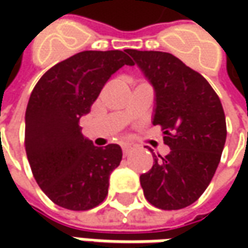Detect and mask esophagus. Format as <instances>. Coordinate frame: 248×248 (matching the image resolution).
Masks as SVG:
<instances>
[{
	"label": "esophagus",
	"mask_w": 248,
	"mask_h": 248,
	"mask_svg": "<svg viewBox=\"0 0 248 248\" xmlns=\"http://www.w3.org/2000/svg\"><path fill=\"white\" fill-rule=\"evenodd\" d=\"M131 150H132L131 146H128V145H123V155H124V156H128L129 153H131Z\"/></svg>",
	"instance_id": "esophagus-1"
}]
</instances>
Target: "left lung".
Returning a JSON list of instances; mask_svg holds the SVG:
<instances>
[{
  "label": "left lung",
  "instance_id": "1",
  "mask_svg": "<svg viewBox=\"0 0 248 248\" xmlns=\"http://www.w3.org/2000/svg\"><path fill=\"white\" fill-rule=\"evenodd\" d=\"M155 90L153 124L161 125L170 153H153L152 170L139 181L150 204L185 208L203 195L219 164L226 140L221 100L200 73L174 55L127 49Z\"/></svg>",
  "mask_w": 248,
  "mask_h": 248
}]
</instances>
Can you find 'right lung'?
<instances>
[{"mask_svg": "<svg viewBox=\"0 0 248 248\" xmlns=\"http://www.w3.org/2000/svg\"><path fill=\"white\" fill-rule=\"evenodd\" d=\"M124 64L123 51H84L55 64L34 87L26 109L24 146L33 175L55 204L85 211L108 195L123 150L98 148L78 125L109 78Z\"/></svg>", "mask_w": 248, "mask_h": 248, "instance_id": "1", "label": "right lung"}]
</instances>
